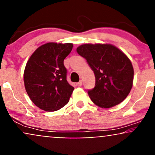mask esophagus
<instances>
[{"instance_id":"obj_1","label":"esophagus","mask_w":155,"mask_h":155,"mask_svg":"<svg viewBox=\"0 0 155 155\" xmlns=\"http://www.w3.org/2000/svg\"><path fill=\"white\" fill-rule=\"evenodd\" d=\"M76 85H77L78 87H81V85H82V81H79V82H77V83H76Z\"/></svg>"}]
</instances>
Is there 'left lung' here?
Here are the masks:
<instances>
[{"label":"left lung","instance_id":"1","mask_svg":"<svg viewBox=\"0 0 155 155\" xmlns=\"http://www.w3.org/2000/svg\"><path fill=\"white\" fill-rule=\"evenodd\" d=\"M76 51L86 59L95 76V86L88 95L103 108L120 104L129 95L134 70L130 60L119 48L110 44H84Z\"/></svg>","mask_w":155,"mask_h":155}]
</instances>
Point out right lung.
<instances>
[{"mask_svg":"<svg viewBox=\"0 0 155 155\" xmlns=\"http://www.w3.org/2000/svg\"><path fill=\"white\" fill-rule=\"evenodd\" d=\"M72 43L49 42L37 48L24 71L25 88L37 107L55 111L68 103L74 88L66 80L64 59L73 49Z\"/></svg>","mask_w":155,"mask_h":155,"instance_id":"right-lung-1","label":"right lung"}]
</instances>
